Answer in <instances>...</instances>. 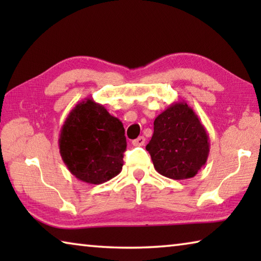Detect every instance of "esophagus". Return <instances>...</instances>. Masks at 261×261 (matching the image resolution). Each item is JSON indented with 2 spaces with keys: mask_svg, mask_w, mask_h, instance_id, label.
Wrapping results in <instances>:
<instances>
[{
  "mask_svg": "<svg viewBox=\"0 0 261 261\" xmlns=\"http://www.w3.org/2000/svg\"><path fill=\"white\" fill-rule=\"evenodd\" d=\"M132 145L134 146H144L145 145V137H138V138L132 140Z\"/></svg>",
  "mask_w": 261,
  "mask_h": 261,
  "instance_id": "1",
  "label": "esophagus"
}]
</instances>
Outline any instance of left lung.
<instances>
[{
    "label": "left lung",
    "instance_id": "8db88e82",
    "mask_svg": "<svg viewBox=\"0 0 261 261\" xmlns=\"http://www.w3.org/2000/svg\"><path fill=\"white\" fill-rule=\"evenodd\" d=\"M146 149L159 174L171 179H188L206 163L210 138L193 109L185 101H178L155 118Z\"/></svg>",
    "mask_w": 261,
    "mask_h": 261
}]
</instances>
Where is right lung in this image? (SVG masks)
I'll use <instances>...</instances> for the list:
<instances>
[{"mask_svg": "<svg viewBox=\"0 0 261 261\" xmlns=\"http://www.w3.org/2000/svg\"><path fill=\"white\" fill-rule=\"evenodd\" d=\"M59 147L74 177L88 184L105 183L122 170L124 127L102 105L86 98L73 107L62 125Z\"/></svg>", "mask_w": 261, "mask_h": 261, "instance_id": "right-lung-1", "label": "right lung"}]
</instances>
